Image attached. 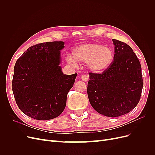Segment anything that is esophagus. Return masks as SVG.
Returning <instances> with one entry per match:
<instances>
[{
	"mask_svg": "<svg viewBox=\"0 0 155 155\" xmlns=\"http://www.w3.org/2000/svg\"><path fill=\"white\" fill-rule=\"evenodd\" d=\"M81 79L83 81H87L88 79V76L86 74H83L81 76Z\"/></svg>",
	"mask_w": 155,
	"mask_h": 155,
	"instance_id": "esophagus-1",
	"label": "esophagus"
}]
</instances>
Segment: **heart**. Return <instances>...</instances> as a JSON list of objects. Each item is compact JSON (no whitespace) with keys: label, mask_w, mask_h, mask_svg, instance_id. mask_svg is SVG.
I'll list each match as a JSON object with an SVG mask.
<instances>
[{"label":"heart","mask_w":155,"mask_h":155,"mask_svg":"<svg viewBox=\"0 0 155 155\" xmlns=\"http://www.w3.org/2000/svg\"><path fill=\"white\" fill-rule=\"evenodd\" d=\"M73 58L67 60L72 66H77L78 63H87V67L91 71L101 72L110 67L114 60V52L111 48L98 43L83 44L73 50Z\"/></svg>","instance_id":"heart-1"}]
</instances>
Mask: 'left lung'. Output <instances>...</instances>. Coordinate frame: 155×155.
Here are the masks:
<instances>
[{"instance_id": "1", "label": "left lung", "mask_w": 155, "mask_h": 155, "mask_svg": "<svg viewBox=\"0 0 155 155\" xmlns=\"http://www.w3.org/2000/svg\"><path fill=\"white\" fill-rule=\"evenodd\" d=\"M112 40L114 61L101 74L89 73L87 94L98 113L113 118L129 113L138 105L143 81L141 64L133 49L124 42Z\"/></svg>"}]
</instances>
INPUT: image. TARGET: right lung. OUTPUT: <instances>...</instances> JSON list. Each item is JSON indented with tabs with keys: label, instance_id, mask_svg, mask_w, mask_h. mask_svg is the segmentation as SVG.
<instances>
[{
	"label": "right lung",
	"instance_id": "add662e5",
	"mask_svg": "<svg viewBox=\"0 0 155 155\" xmlns=\"http://www.w3.org/2000/svg\"><path fill=\"white\" fill-rule=\"evenodd\" d=\"M63 41L46 42L31 46L14 67L12 91L18 108L38 120L59 116L67 104L68 92L77 74H64L60 63Z\"/></svg>",
	"mask_w": 155,
	"mask_h": 155
}]
</instances>
